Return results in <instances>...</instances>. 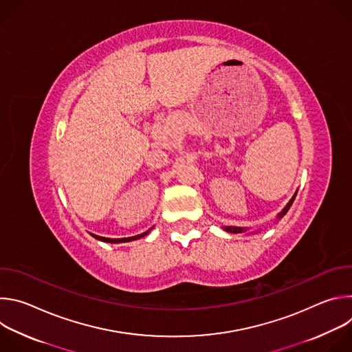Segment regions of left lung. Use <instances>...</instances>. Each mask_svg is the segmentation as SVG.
<instances>
[{
	"instance_id": "obj_1",
	"label": "left lung",
	"mask_w": 352,
	"mask_h": 352,
	"mask_svg": "<svg viewBox=\"0 0 352 352\" xmlns=\"http://www.w3.org/2000/svg\"><path fill=\"white\" fill-rule=\"evenodd\" d=\"M295 196H296V193L289 199V202L287 204V206H285V208H284V209L277 214V220L283 219V217L287 214V212L289 210V208H291V205H292V202H294ZM223 230H224V231H227V232H232V234H242V232H248V228H245V227H234V226L223 227ZM254 232H258V230H256V231H254ZM254 232H249V234H254Z\"/></svg>"
}]
</instances>
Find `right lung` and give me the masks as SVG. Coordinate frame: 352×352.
I'll return each mask as SVG.
<instances>
[{
    "label": "right lung",
    "instance_id": "add662e5",
    "mask_svg": "<svg viewBox=\"0 0 352 352\" xmlns=\"http://www.w3.org/2000/svg\"><path fill=\"white\" fill-rule=\"evenodd\" d=\"M150 230H152V228H150ZM150 230H147V231L143 232V234H139V235H135V236H128V238H104V236H98V235H94V234H91V236H94L96 239L102 241V242H107V243H122V242H131V241L139 239V238L147 235Z\"/></svg>",
    "mask_w": 352,
    "mask_h": 352
}]
</instances>
